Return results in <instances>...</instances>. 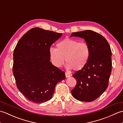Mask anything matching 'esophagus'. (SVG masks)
I'll return each instance as SVG.
<instances>
[{
    "instance_id": "esophagus-1",
    "label": "esophagus",
    "mask_w": 123,
    "mask_h": 123,
    "mask_svg": "<svg viewBox=\"0 0 123 123\" xmlns=\"http://www.w3.org/2000/svg\"><path fill=\"white\" fill-rule=\"evenodd\" d=\"M66 74V78H68V77H70V76H71V75L68 74H67V73H66V74Z\"/></svg>"
}]
</instances>
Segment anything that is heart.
<instances>
[{"instance_id":"obj_1","label":"heart","mask_w":123,"mask_h":123,"mask_svg":"<svg viewBox=\"0 0 123 123\" xmlns=\"http://www.w3.org/2000/svg\"><path fill=\"white\" fill-rule=\"evenodd\" d=\"M90 52L89 47L86 42L66 38L57 43L56 49L50 48L49 54L52 63L56 67L63 66L66 59L68 68L79 71L87 64Z\"/></svg>"}]
</instances>
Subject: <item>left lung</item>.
<instances>
[{"label": "left lung", "mask_w": 123, "mask_h": 123, "mask_svg": "<svg viewBox=\"0 0 123 123\" xmlns=\"http://www.w3.org/2000/svg\"><path fill=\"white\" fill-rule=\"evenodd\" d=\"M82 38L90 48L86 66L72 75L77 84L71 90L74 97L90 102L98 98L107 88L111 71V51L106 38L91 30L72 33L70 37Z\"/></svg>", "instance_id": "8db88e82"}]
</instances>
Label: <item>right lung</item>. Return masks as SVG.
<instances>
[{
  "mask_svg": "<svg viewBox=\"0 0 123 123\" xmlns=\"http://www.w3.org/2000/svg\"><path fill=\"white\" fill-rule=\"evenodd\" d=\"M62 33L32 28L18 41L13 53V74L17 88L28 100L41 104L49 100L64 72L50 61L51 46Z\"/></svg>",
  "mask_w": 123,
  "mask_h": 123,
  "instance_id": "add662e5",
  "label": "right lung"
}]
</instances>
